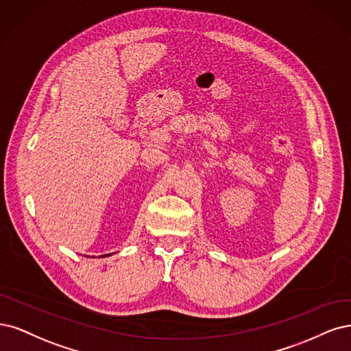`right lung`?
<instances>
[{
    "mask_svg": "<svg viewBox=\"0 0 351 351\" xmlns=\"http://www.w3.org/2000/svg\"><path fill=\"white\" fill-rule=\"evenodd\" d=\"M108 255H110V254H108ZM104 256H106V255H104Z\"/></svg>",
    "mask_w": 351,
    "mask_h": 351,
    "instance_id": "right-lung-1",
    "label": "right lung"
}]
</instances>
